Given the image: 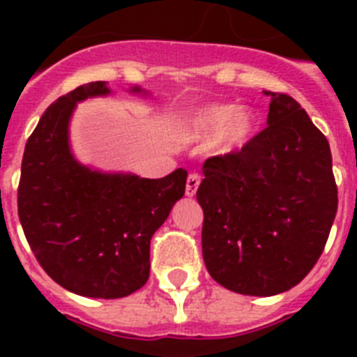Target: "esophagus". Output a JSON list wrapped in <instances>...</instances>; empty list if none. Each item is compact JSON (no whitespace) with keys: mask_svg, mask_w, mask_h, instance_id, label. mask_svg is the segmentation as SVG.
Segmentation results:
<instances>
[{"mask_svg":"<svg viewBox=\"0 0 357 357\" xmlns=\"http://www.w3.org/2000/svg\"><path fill=\"white\" fill-rule=\"evenodd\" d=\"M198 185H200V175H198V173H191V175L188 176V182H185V195H188V197H195Z\"/></svg>","mask_w":357,"mask_h":357,"instance_id":"1","label":"esophagus"}]
</instances>
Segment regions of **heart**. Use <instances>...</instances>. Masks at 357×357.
Masks as SVG:
<instances>
[{"instance_id":"heart-1","label":"heart","mask_w":357,"mask_h":357,"mask_svg":"<svg viewBox=\"0 0 357 357\" xmlns=\"http://www.w3.org/2000/svg\"><path fill=\"white\" fill-rule=\"evenodd\" d=\"M254 116L229 103H214L197 110L189 118V134L195 139L211 141L220 137L225 150L239 146L250 137L254 130Z\"/></svg>"}]
</instances>
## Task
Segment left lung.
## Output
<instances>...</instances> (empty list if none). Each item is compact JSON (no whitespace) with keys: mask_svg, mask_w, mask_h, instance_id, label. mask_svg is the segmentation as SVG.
Masks as SVG:
<instances>
[{"mask_svg":"<svg viewBox=\"0 0 357 357\" xmlns=\"http://www.w3.org/2000/svg\"><path fill=\"white\" fill-rule=\"evenodd\" d=\"M264 94L268 127L239 151L207 159L197 191L207 272L254 296L288 291L313 270L338 209L326 135L291 96Z\"/></svg>","mask_w":357,"mask_h":357,"instance_id":"left-lung-1","label":"left lung"}]
</instances>
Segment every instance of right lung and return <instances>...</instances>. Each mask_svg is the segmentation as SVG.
<instances>
[{
    "label": "right lung",
    "instance_id": "1",
    "mask_svg": "<svg viewBox=\"0 0 357 357\" xmlns=\"http://www.w3.org/2000/svg\"><path fill=\"white\" fill-rule=\"evenodd\" d=\"M109 93L105 82H93L46 109L24 146L17 189L19 222L44 272L93 298H121L146 284L150 239L184 197L188 178L182 168L162 178L102 173L73 157V110Z\"/></svg>",
    "mask_w": 357,
    "mask_h": 357
}]
</instances>
